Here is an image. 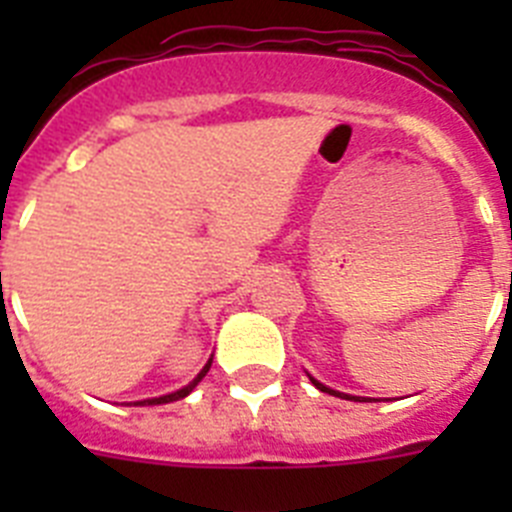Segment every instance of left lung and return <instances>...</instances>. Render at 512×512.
Segmentation results:
<instances>
[{"label":"left lung","instance_id":"1","mask_svg":"<svg viewBox=\"0 0 512 512\" xmlns=\"http://www.w3.org/2000/svg\"><path fill=\"white\" fill-rule=\"evenodd\" d=\"M307 377H310V374H307ZM310 382L315 384V387H318L320 392H328V395H333V397H341V400H354V402H369L366 400V397H354V395H346V392H338V390H330V387H325L323 382H318V379L315 377H310Z\"/></svg>","mask_w":512,"mask_h":512}]
</instances>
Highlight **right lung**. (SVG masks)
<instances>
[{"mask_svg":"<svg viewBox=\"0 0 512 512\" xmlns=\"http://www.w3.org/2000/svg\"><path fill=\"white\" fill-rule=\"evenodd\" d=\"M210 366H212V359L207 361L205 366H202V372L197 374V377H194L192 382L187 384V387H182V390L169 392V395H161V397H151V400H138V402H133V405H166V402H176V400H182V397H187L189 392H192L194 387H197V384L202 382V377H205V374L210 372Z\"/></svg>","mask_w":512,"mask_h":512,"instance_id":"obj_1","label":"right lung"}]
</instances>
